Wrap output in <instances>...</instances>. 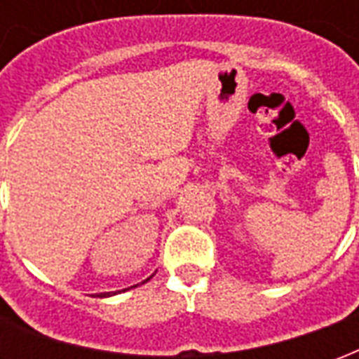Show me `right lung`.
<instances>
[{
    "mask_svg": "<svg viewBox=\"0 0 359 359\" xmlns=\"http://www.w3.org/2000/svg\"><path fill=\"white\" fill-rule=\"evenodd\" d=\"M146 280H148V278H146ZM146 280H144V283H146ZM136 286V285H134ZM130 288H133V286H130ZM126 290V288H125ZM105 296H111V292H103V294H100V298H105Z\"/></svg>",
    "mask_w": 359,
    "mask_h": 359,
    "instance_id": "1",
    "label": "right lung"
}]
</instances>
